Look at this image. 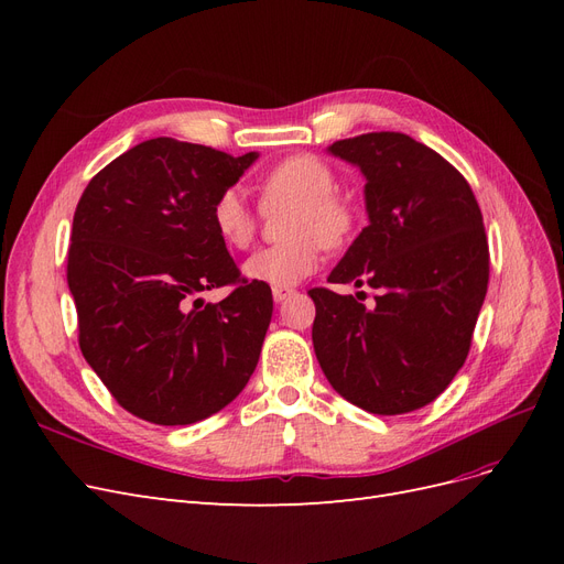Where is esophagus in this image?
Wrapping results in <instances>:
<instances>
[{"instance_id":"obj_1","label":"esophagus","mask_w":564,"mask_h":564,"mask_svg":"<svg viewBox=\"0 0 564 564\" xmlns=\"http://www.w3.org/2000/svg\"><path fill=\"white\" fill-rule=\"evenodd\" d=\"M294 294H296V289H292V286H272V299H275L278 303L292 299Z\"/></svg>"}]
</instances>
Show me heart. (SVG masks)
I'll return each instance as SVG.
<instances>
[{
	"label": "heart",
	"mask_w": 564,
	"mask_h": 564,
	"mask_svg": "<svg viewBox=\"0 0 564 564\" xmlns=\"http://www.w3.org/2000/svg\"><path fill=\"white\" fill-rule=\"evenodd\" d=\"M336 191L332 166L313 155H292L270 166L259 181L261 204L263 209L294 204L286 228L294 240L253 251L242 263L245 278L270 286H294L317 268L324 247L344 245L352 232L355 214L336 197ZM209 218L220 242L232 249H247L259 228V214L237 187L216 195Z\"/></svg>",
	"instance_id": "obj_1"
}]
</instances>
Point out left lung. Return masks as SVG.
I'll use <instances>...</instances> for the list:
<instances>
[{
    "mask_svg": "<svg viewBox=\"0 0 564 564\" xmlns=\"http://www.w3.org/2000/svg\"><path fill=\"white\" fill-rule=\"evenodd\" d=\"M365 174L369 226L332 270V284L377 289L367 308L311 289L313 346L324 377L365 412L431 404L464 367L489 282L482 214L468 181L400 131L329 145Z\"/></svg>",
    "mask_w": 564,
    "mask_h": 564,
    "instance_id": "8db88e82",
    "label": "left lung"
}]
</instances>
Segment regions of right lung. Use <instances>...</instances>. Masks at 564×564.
Wrapping results in <instances>:
<instances>
[{
  "instance_id": "right-lung-1",
  "label": "right lung",
  "mask_w": 564,
  "mask_h": 564,
  "mask_svg": "<svg viewBox=\"0 0 564 564\" xmlns=\"http://www.w3.org/2000/svg\"><path fill=\"white\" fill-rule=\"evenodd\" d=\"M256 158L162 135L100 169L79 197L67 251L79 348L133 416L207 419L259 365L272 292L240 275L209 218ZM228 283L224 302L198 299Z\"/></svg>"
}]
</instances>
